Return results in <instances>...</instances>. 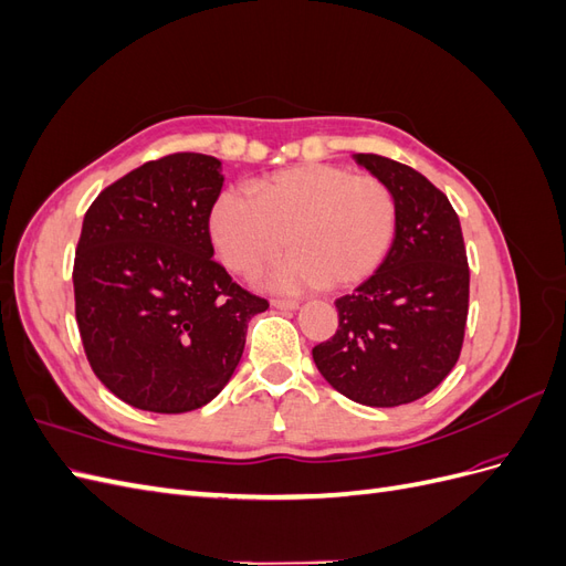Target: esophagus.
<instances>
[{
  "mask_svg": "<svg viewBox=\"0 0 566 566\" xmlns=\"http://www.w3.org/2000/svg\"><path fill=\"white\" fill-rule=\"evenodd\" d=\"M271 304L276 306V310H281V312H295L297 306H300L295 300H273Z\"/></svg>",
  "mask_w": 566,
  "mask_h": 566,
  "instance_id": "obj_1",
  "label": "esophagus"
}]
</instances>
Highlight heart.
Here are the masks:
<instances>
[{"mask_svg":"<svg viewBox=\"0 0 566 566\" xmlns=\"http://www.w3.org/2000/svg\"><path fill=\"white\" fill-rule=\"evenodd\" d=\"M397 227L389 188L337 165H295L254 184V198L224 191L212 208V243L231 271L250 276L295 245L264 283L281 293L352 287L380 266Z\"/></svg>","mask_w":566,"mask_h":566,"instance_id":"heart-1","label":"heart"}]
</instances>
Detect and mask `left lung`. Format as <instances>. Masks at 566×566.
Listing matches in <instances>:
<instances>
[{
    "label": "left lung",
    "mask_w": 566,
    "mask_h": 566,
    "mask_svg": "<svg viewBox=\"0 0 566 566\" xmlns=\"http://www.w3.org/2000/svg\"><path fill=\"white\" fill-rule=\"evenodd\" d=\"M352 158L391 191L397 227L378 271L335 302L339 328L312 356L347 399L391 408L430 394L458 361L470 300L468 254L460 219L432 181L373 153Z\"/></svg>",
    "instance_id": "obj_1"
}]
</instances>
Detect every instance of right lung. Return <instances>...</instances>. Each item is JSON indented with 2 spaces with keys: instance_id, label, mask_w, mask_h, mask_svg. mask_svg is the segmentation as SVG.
I'll list each match as a JSON object with an SVG mask.
<instances>
[{
  "instance_id": "right-lung-1",
  "label": "right lung",
  "mask_w": 566,
  "mask_h": 566,
  "mask_svg": "<svg viewBox=\"0 0 566 566\" xmlns=\"http://www.w3.org/2000/svg\"><path fill=\"white\" fill-rule=\"evenodd\" d=\"M221 163L175 153L132 169L84 214L75 316L96 378L150 413H186L227 387L248 323L269 310L212 260Z\"/></svg>"
}]
</instances>
